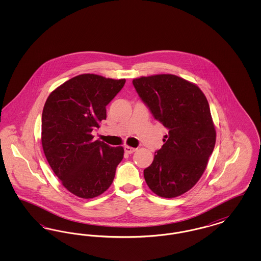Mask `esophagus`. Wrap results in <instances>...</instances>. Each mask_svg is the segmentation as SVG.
I'll return each instance as SVG.
<instances>
[{
	"mask_svg": "<svg viewBox=\"0 0 261 261\" xmlns=\"http://www.w3.org/2000/svg\"><path fill=\"white\" fill-rule=\"evenodd\" d=\"M124 150L125 152H127V153H133L136 150V149L132 148V147H129V146H125Z\"/></svg>",
	"mask_w": 261,
	"mask_h": 261,
	"instance_id": "34e87169",
	"label": "esophagus"
}]
</instances>
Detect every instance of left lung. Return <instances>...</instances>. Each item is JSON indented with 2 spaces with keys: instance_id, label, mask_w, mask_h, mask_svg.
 Masks as SVG:
<instances>
[{
  "instance_id": "obj_1",
  "label": "left lung",
  "mask_w": 261,
  "mask_h": 261,
  "mask_svg": "<svg viewBox=\"0 0 261 261\" xmlns=\"http://www.w3.org/2000/svg\"><path fill=\"white\" fill-rule=\"evenodd\" d=\"M153 117L168 129L163 146L144 170L149 189L172 199L195 186L204 172L216 141L208 101L196 84L173 74L133 80Z\"/></svg>"
}]
</instances>
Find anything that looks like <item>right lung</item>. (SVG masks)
Masks as SVG:
<instances>
[{
    "mask_svg": "<svg viewBox=\"0 0 261 261\" xmlns=\"http://www.w3.org/2000/svg\"><path fill=\"white\" fill-rule=\"evenodd\" d=\"M125 79L80 74L55 89L42 113V147L63 187L81 199H93L112 185L124 149L94 140L92 131L107 118L106 107Z\"/></svg>",
    "mask_w": 261,
    "mask_h": 261,
    "instance_id": "obj_1",
    "label": "right lung"
}]
</instances>
